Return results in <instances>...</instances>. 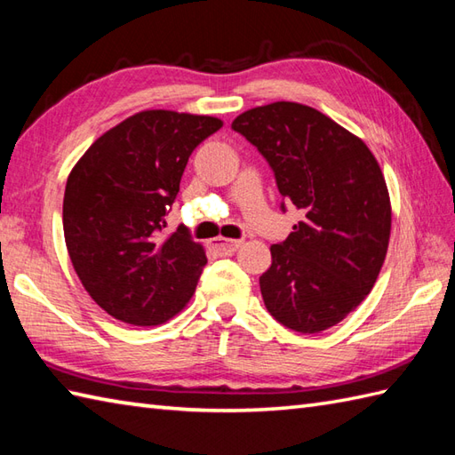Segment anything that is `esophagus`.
Instances as JSON below:
<instances>
[{
  "label": "esophagus",
  "instance_id": "obj_1",
  "mask_svg": "<svg viewBox=\"0 0 455 455\" xmlns=\"http://www.w3.org/2000/svg\"><path fill=\"white\" fill-rule=\"evenodd\" d=\"M243 244V240H228V238H215L209 243V248L212 252H217L220 256H228V254H235L236 250Z\"/></svg>",
  "mask_w": 455,
  "mask_h": 455
}]
</instances>
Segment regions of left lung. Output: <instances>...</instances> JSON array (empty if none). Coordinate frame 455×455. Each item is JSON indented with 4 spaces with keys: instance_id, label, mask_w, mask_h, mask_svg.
<instances>
[{
    "instance_id": "obj_1",
    "label": "left lung",
    "mask_w": 455,
    "mask_h": 455,
    "mask_svg": "<svg viewBox=\"0 0 455 455\" xmlns=\"http://www.w3.org/2000/svg\"><path fill=\"white\" fill-rule=\"evenodd\" d=\"M233 129L267 160L279 193L305 212L269 248L272 266L259 275L266 308L291 331H326L370 295L387 254L391 201L379 164L362 139L301 103L248 109Z\"/></svg>"
}]
</instances>
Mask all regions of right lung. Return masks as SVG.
Returning a JSON list of instances; mask_svg holds the SVG:
<instances>
[{
    "mask_svg": "<svg viewBox=\"0 0 455 455\" xmlns=\"http://www.w3.org/2000/svg\"><path fill=\"white\" fill-rule=\"evenodd\" d=\"M209 115L134 113L85 150L66 181L72 266L105 313L134 326L170 321L196 293L205 250L180 227L164 235L191 152L217 132Z\"/></svg>",
    "mask_w": 455,
    "mask_h": 455,
    "instance_id": "obj_1",
    "label": "right lung"
}]
</instances>
